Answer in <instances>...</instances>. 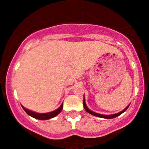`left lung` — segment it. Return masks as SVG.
<instances>
[{"label": "left lung", "instance_id": "8db88e82", "mask_svg": "<svg viewBox=\"0 0 149 149\" xmlns=\"http://www.w3.org/2000/svg\"><path fill=\"white\" fill-rule=\"evenodd\" d=\"M83 105H84V109H85L86 111H87L88 113L91 114V115H94V116H96V117H99V118H106V119H111V118H116V117L119 116L120 115H121L122 113H123V112H125V111L126 110V109H128V107H129V105L130 104H129L127 107H126V108H125L123 110H122L121 112H118V113H116V114H113V115H102V114H99V113H96V112H93L92 110H90V109H89L88 107H87V105H86V102H85V98H84V100H83Z\"/></svg>", "mask_w": 149, "mask_h": 149}]
</instances>
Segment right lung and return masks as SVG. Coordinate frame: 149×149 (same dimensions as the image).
Returning a JSON list of instances; mask_svg holds the SVG:
<instances>
[{"instance_id": "obj_1", "label": "right lung", "mask_w": 149, "mask_h": 149, "mask_svg": "<svg viewBox=\"0 0 149 149\" xmlns=\"http://www.w3.org/2000/svg\"><path fill=\"white\" fill-rule=\"evenodd\" d=\"M23 109H24L25 112L28 114L29 115H30L31 117H32L34 118L38 119V120H48V119H51L56 117L58 114H59L61 112V111L62 110V108H63V103L61 104V106L59 107L58 109H56V110L52 111V112H46V113H37V112H33L31 110H29V109H26L24 107L22 106Z\"/></svg>"}]
</instances>
